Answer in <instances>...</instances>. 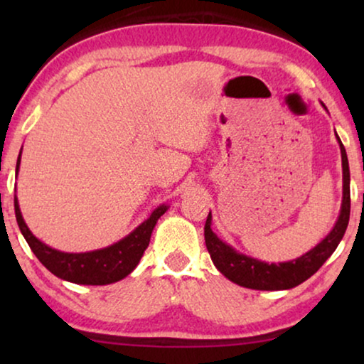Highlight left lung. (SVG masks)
Returning a JSON list of instances; mask_svg holds the SVG:
<instances>
[{"mask_svg": "<svg viewBox=\"0 0 364 364\" xmlns=\"http://www.w3.org/2000/svg\"><path fill=\"white\" fill-rule=\"evenodd\" d=\"M325 106V104H323ZM336 134V132H335ZM341 151V166H343V200L341 210L338 220L331 232L313 247L311 250L303 253L301 257L290 262L282 263H267L258 260V258L248 257L245 253L237 252L235 248L220 240L215 233L212 232V213L208 212L205 227H203V235H205V245L210 253V258L217 270L227 277L228 280L237 283V285L252 288V290H290L298 287L300 283L308 280L313 273L320 270L331 253L336 250L338 243L345 235L348 222H350V166H348V156L345 147L338 137Z\"/></svg>", "mask_w": 364, "mask_h": 364, "instance_id": "obj_1", "label": "left lung"}]
</instances>
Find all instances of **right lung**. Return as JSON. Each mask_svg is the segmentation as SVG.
<instances>
[{
    "label": "right lung",
    "mask_w": 364,
    "mask_h": 364,
    "mask_svg": "<svg viewBox=\"0 0 364 364\" xmlns=\"http://www.w3.org/2000/svg\"><path fill=\"white\" fill-rule=\"evenodd\" d=\"M19 162H21V154L18 156L16 176ZM167 208L168 207L164 203L159 205L149 215L147 220H144L127 237L112 243V245L92 252L68 253L51 248L33 235V232L24 222L21 210H19L18 197L14 196V213H16L18 227L34 255L53 275L61 278V280L77 283V285H109V283H116L126 278L141 262L144 252L151 242L154 227H156L159 218L166 213Z\"/></svg>",
    "instance_id": "obj_1"
}]
</instances>
